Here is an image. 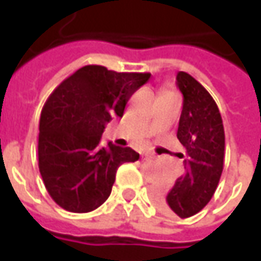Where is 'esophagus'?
<instances>
[{
    "mask_svg": "<svg viewBox=\"0 0 261 261\" xmlns=\"http://www.w3.org/2000/svg\"><path fill=\"white\" fill-rule=\"evenodd\" d=\"M142 156H145V158H152V156H153V153L147 152V153H144V155H142Z\"/></svg>",
    "mask_w": 261,
    "mask_h": 261,
    "instance_id": "obj_1",
    "label": "esophagus"
}]
</instances>
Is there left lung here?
I'll return each instance as SVG.
<instances>
[{"mask_svg": "<svg viewBox=\"0 0 261 261\" xmlns=\"http://www.w3.org/2000/svg\"><path fill=\"white\" fill-rule=\"evenodd\" d=\"M176 84L183 95L177 138L185 148V172L172 189L158 187L153 202L165 213L189 218L205 207L224 169L225 133L218 106L204 86L179 71Z\"/></svg>", "mask_w": 261, "mask_h": 261, "instance_id": "8db88e82", "label": "left lung"}]
</instances>
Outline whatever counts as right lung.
I'll list each match as a JSON object with an SVG mask.
<instances>
[{
	"label": "right lung",
	"mask_w": 261,
	"mask_h": 261,
	"mask_svg": "<svg viewBox=\"0 0 261 261\" xmlns=\"http://www.w3.org/2000/svg\"><path fill=\"white\" fill-rule=\"evenodd\" d=\"M149 72H116L85 65L60 84L44 103L39 125V170L48 194L71 213H89L112 193L116 172L140 158L130 147L100 145L105 127Z\"/></svg>",
	"instance_id": "1"
}]
</instances>
